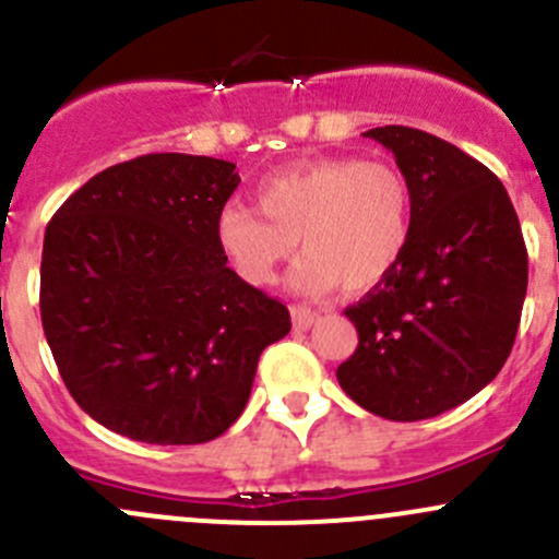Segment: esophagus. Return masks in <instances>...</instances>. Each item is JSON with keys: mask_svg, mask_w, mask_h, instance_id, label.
I'll list each match as a JSON object with an SVG mask.
<instances>
[{"mask_svg": "<svg viewBox=\"0 0 559 559\" xmlns=\"http://www.w3.org/2000/svg\"><path fill=\"white\" fill-rule=\"evenodd\" d=\"M316 321H319V313L311 311L308 306H292V324H295V330H308Z\"/></svg>", "mask_w": 559, "mask_h": 559, "instance_id": "esophagus-1", "label": "esophagus"}]
</instances>
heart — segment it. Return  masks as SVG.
Segmentation results:
<instances>
[{"label":"heart","instance_id":"obj_1","mask_svg":"<svg viewBox=\"0 0 559 559\" xmlns=\"http://www.w3.org/2000/svg\"><path fill=\"white\" fill-rule=\"evenodd\" d=\"M411 186L389 162L354 156L302 162L257 183V207L229 202L216 216V243L235 273L273 284L297 243L292 286L302 295L368 292L397 267L411 238Z\"/></svg>","mask_w":559,"mask_h":559}]
</instances>
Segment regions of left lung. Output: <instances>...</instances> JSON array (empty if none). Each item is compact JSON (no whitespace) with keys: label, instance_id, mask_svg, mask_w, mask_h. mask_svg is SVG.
<instances>
[{"label":"left lung","instance_id":"obj_1","mask_svg":"<svg viewBox=\"0 0 559 559\" xmlns=\"http://www.w3.org/2000/svg\"><path fill=\"white\" fill-rule=\"evenodd\" d=\"M411 186L397 267L346 316L359 346L343 392L376 416L419 421L481 392L509 359L527 295V248L506 186L430 132L376 127Z\"/></svg>","mask_w":559,"mask_h":559}]
</instances>
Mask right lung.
Instances as JSON below:
<instances>
[{"label":"right lung","mask_w":559,"mask_h":559,"mask_svg":"<svg viewBox=\"0 0 559 559\" xmlns=\"http://www.w3.org/2000/svg\"><path fill=\"white\" fill-rule=\"evenodd\" d=\"M233 162L148 154L83 183L45 229L39 313L75 403L159 447L205 443L243 414L259 354L292 330L216 243Z\"/></svg>","instance_id":"obj_1"}]
</instances>
